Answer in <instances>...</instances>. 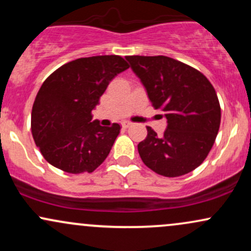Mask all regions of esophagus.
<instances>
[{
	"label": "esophagus",
	"instance_id": "34e87169",
	"mask_svg": "<svg viewBox=\"0 0 251 251\" xmlns=\"http://www.w3.org/2000/svg\"><path fill=\"white\" fill-rule=\"evenodd\" d=\"M131 125H132L131 122H123L122 123V126H123L124 128H128Z\"/></svg>",
	"mask_w": 251,
	"mask_h": 251
}]
</instances>
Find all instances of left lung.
I'll use <instances>...</instances> for the list:
<instances>
[{"label":"left lung","instance_id":"8db88e82","mask_svg":"<svg viewBox=\"0 0 251 251\" xmlns=\"http://www.w3.org/2000/svg\"><path fill=\"white\" fill-rule=\"evenodd\" d=\"M126 60L168 124L163 135L146 127L148 137L138 144L140 158L165 177L189 174L205 159L220 129L215 88L201 72L171 57L132 55Z\"/></svg>","mask_w":251,"mask_h":251}]
</instances>
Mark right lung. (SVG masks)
I'll return each mask as SVG.
<instances>
[{
    "label": "right lung",
    "instance_id": "obj_1",
    "mask_svg": "<svg viewBox=\"0 0 251 251\" xmlns=\"http://www.w3.org/2000/svg\"><path fill=\"white\" fill-rule=\"evenodd\" d=\"M118 55L81 57L51 73L31 111V133L46 160L68 174L93 172L106 159L119 124L101 126L92 111L108 83L126 71Z\"/></svg>",
    "mask_w": 251,
    "mask_h": 251
}]
</instances>
